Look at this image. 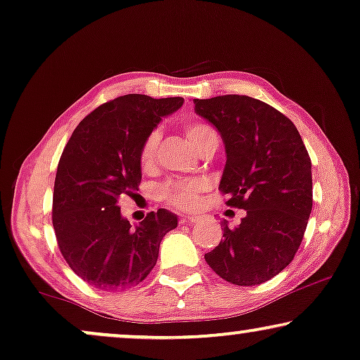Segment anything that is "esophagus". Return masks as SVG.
Wrapping results in <instances>:
<instances>
[{
    "mask_svg": "<svg viewBox=\"0 0 360 360\" xmlns=\"http://www.w3.org/2000/svg\"><path fill=\"white\" fill-rule=\"evenodd\" d=\"M200 219H202V217H199V215H184V217H182V219H181V221H182V224H197V221H200Z\"/></svg>",
    "mask_w": 360,
    "mask_h": 360,
    "instance_id": "obj_1",
    "label": "esophagus"
}]
</instances>
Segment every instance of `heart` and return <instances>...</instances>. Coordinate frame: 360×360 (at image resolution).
<instances>
[{
    "label": "heart",
    "instance_id": "1",
    "mask_svg": "<svg viewBox=\"0 0 360 360\" xmlns=\"http://www.w3.org/2000/svg\"><path fill=\"white\" fill-rule=\"evenodd\" d=\"M214 129L209 127L207 124L194 122L186 127V135L192 145L195 146L210 135ZM160 143V131L153 130L146 136L143 145L140 150V165L143 169H148L155 163L156 148ZM209 189V182L202 178H187V179H176L161 187V197L168 202L169 205L176 209H192L200 202V197L204 192Z\"/></svg>",
    "mask_w": 360,
    "mask_h": 360
}]
</instances>
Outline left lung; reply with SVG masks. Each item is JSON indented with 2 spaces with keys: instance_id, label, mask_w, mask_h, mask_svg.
I'll return each instance as SVG.
<instances>
[{
  "instance_id": "1",
  "label": "left lung",
  "mask_w": 360,
  "mask_h": 360,
  "mask_svg": "<svg viewBox=\"0 0 360 360\" xmlns=\"http://www.w3.org/2000/svg\"><path fill=\"white\" fill-rule=\"evenodd\" d=\"M194 110L220 131L226 163L219 189L246 210L236 229L205 255L221 279L259 285L290 264L313 205L311 161L290 119L250 96L194 99Z\"/></svg>"
}]
</instances>
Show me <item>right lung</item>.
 <instances>
[{"label": "right lung", "mask_w": 360, "mask_h": 360, "mask_svg": "<svg viewBox=\"0 0 360 360\" xmlns=\"http://www.w3.org/2000/svg\"><path fill=\"white\" fill-rule=\"evenodd\" d=\"M182 98L125 94L81 120L60 158L53 187V230L65 261L89 285L124 290L140 283L158 259L160 243L178 215L160 209L131 226L120 195L141 181L140 150Z\"/></svg>", "instance_id": "right-lung-1"}]
</instances>
